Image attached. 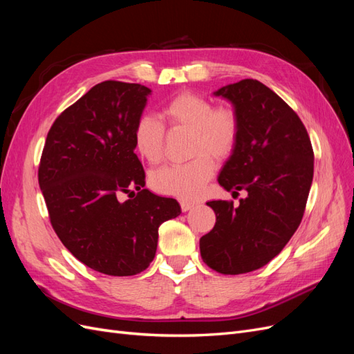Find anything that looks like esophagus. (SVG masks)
Returning a JSON list of instances; mask_svg holds the SVG:
<instances>
[{"mask_svg": "<svg viewBox=\"0 0 354 354\" xmlns=\"http://www.w3.org/2000/svg\"><path fill=\"white\" fill-rule=\"evenodd\" d=\"M196 205V203L195 202H192V201H181L180 202V207H181V211H189V209H192V208H194Z\"/></svg>", "mask_w": 354, "mask_h": 354, "instance_id": "34e87169", "label": "esophagus"}]
</instances>
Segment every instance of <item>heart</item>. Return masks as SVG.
<instances>
[{"label":"heart","instance_id":"b5f03b06","mask_svg":"<svg viewBox=\"0 0 354 354\" xmlns=\"http://www.w3.org/2000/svg\"><path fill=\"white\" fill-rule=\"evenodd\" d=\"M171 128L192 133L190 151L198 155L186 164H171L153 171L151 186L162 195L190 199L198 196L216 171L217 160L227 159L239 138V118L229 106L214 108L211 100L195 93H180L160 111ZM134 146L149 164L164 156L165 127L152 115H142L134 127ZM212 156L209 157V155Z\"/></svg>","mask_w":354,"mask_h":354}]
</instances>
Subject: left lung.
<instances>
[{"label":"left lung","mask_w":354,"mask_h":354,"mask_svg":"<svg viewBox=\"0 0 354 354\" xmlns=\"http://www.w3.org/2000/svg\"><path fill=\"white\" fill-rule=\"evenodd\" d=\"M214 95L232 103L239 138L218 176L223 189L246 196L209 201L216 226L199 241L212 270L242 274L279 254L301 223L313 180V149L298 115L257 80L224 85Z\"/></svg>","instance_id":"1"}]
</instances>
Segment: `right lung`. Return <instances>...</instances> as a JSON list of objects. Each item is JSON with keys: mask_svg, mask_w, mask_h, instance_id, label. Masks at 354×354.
Segmentation results:
<instances>
[{"mask_svg": "<svg viewBox=\"0 0 354 354\" xmlns=\"http://www.w3.org/2000/svg\"><path fill=\"white\" fill-rule=\"evenodd\" d=\"M151 93L121 81L94 85L59 115L41 156L38 181L53 229L75 259L109 276L146 270L159 226L181 212L176 199L143 189L134 153V127Z\"/></svg>", "mask_w": 354, "mask_h": 354, "instance_id": "obj_1", "label": "right lung"}]
</instances>
